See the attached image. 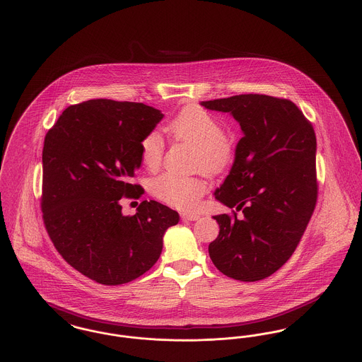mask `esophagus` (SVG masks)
Segmentation results:
<instances>
[{
	"label": "esophagus",
	"mask_w": 362,
	"mask_h": 362,
	"mask_svg": "<svg viewBox=\"0 0 362 362\" xmlns=\"http://www.w3.org/2000/svg\"><path fill=\"white\" fill-rule=\"evenodd\" d=\"M199 219V215H195V214H182V221H198Z\"/></svg>",
	"instance_id": "esophagus-1"
}]
</instances>
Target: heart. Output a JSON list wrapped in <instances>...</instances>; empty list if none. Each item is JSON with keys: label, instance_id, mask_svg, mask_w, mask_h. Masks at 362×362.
I'll use <instances>...</instances> for the list:
<instances>
[{"label": "heart", "instance_id": "obj_1", "mask_svg": "<svg viewBox=\"0 0 362 362\" xmlns=\"http://www.w3.org/2000/svg\"><path fill=\"white\" fill-rule=\"evenodd\" d=\"M168 131L177 140L190 143L198 150L197 164L208 173H218L231 160V146L224 139V131L218 119L201 109H187L168 125ZM164 151V140L158 131L148 132L140 143L141 161L148 169L160 165ZM154 197L170 206L193 211L206 185L199 177L163 173L151 180Z\"/></svg>", "mask_w": 362, "mask_h": 362}]
</instances>
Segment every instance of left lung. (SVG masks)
I'll use <instances>...</instances> for the list:
<instances>
[{"mask_svg":"<svg viewBox=\"0 0 362 362\" xmlns=\"http://www.w3.org/2000/svg\"><path fill=\"white\" fill-rule=\"evenodd\" d=\"M228 112L241 127L234 163L215 198L241 211L214 219L221 230L209 256L224 276L259 281L276 273L296 250L317 201V139L295 103L267 95L201 102Z\"/></svg>","mask_w":362,"mask_h":362,"instance_id":"obj_1","label":"left lung"}]
</instances>
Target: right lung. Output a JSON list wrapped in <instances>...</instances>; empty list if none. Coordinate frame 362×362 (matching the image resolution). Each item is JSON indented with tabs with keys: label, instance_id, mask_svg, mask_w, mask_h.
<instances>
[{
	"label": "right lung",
	"instance_id": "obj_1",
	"mask_svg": "<svg viewBox=\"0 0 362 362\" xmlns=\"http://www.w3.org/2000/svg\"><path fill=\"white\" fill-rule=\"evenodd\" d=\"M163 118L143 103L92 99L67 107L44 140L47 231L63 259L99 284H125L150 270L165 231L179 222L157 201H143L134 216L119 202L143 193L131 183L141 165L140 143Z\"/></svg>",
	"mask_w": 362,
	"mask_h": 362
}]
</instances>
